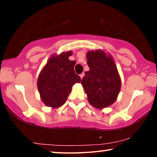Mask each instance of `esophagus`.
<instances>
[{
    "mask_svg": "<svg viewBox=\"0 0 157 157\" xmlns=\"http://www.w3.org/2000/svg\"><path fill=\"white\" fill-rule=\"evenodd\" d=\"M84 75H84V73H82V74H81V75H80V78H81V79H82V77H84Z\"/></svg>",
    "mask_w": 157,
    "mask_h": 157,
    "instance_id": "esophagus-1",
    "label": "esophagus"
}]
</instances>
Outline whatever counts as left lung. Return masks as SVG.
<instances>
[{
    "label": "left lung",
    "instance_id": "left-lung-1",
    "mask_svg": "<svg viewBox=\"0 0 157 157\" xmlns=\"http://www.w3.org/2000/svg\"><path fill=\"white\" fill-rule=\"evenodd\" d=\"M89 71L81 83L89 103L97 109L106 108L116 101L121 88V79L111 55L102 50L89 51L86 55Z\"/></svg>",
    "mask_w": 157,
    "mask_h": 157
}]
</instances>
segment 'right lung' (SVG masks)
I'll return each instance as SVG.
<instances>
[{
  "instance_id": "add662e5",
  "label": "right lung",
  "mask_w": 157,
  "mask_h": 157,
  "mask_svg": "<svg viewBox=\"0 0 157 157\" xmlns=\"http://www.w3.org/2000/svg\"><path fill=\"white\" fill-rule=\"evenodd\" d=\"M72 52L68 51L52 55L40 73L37 89L42 101L49 107H60L66 102L74 84L80 82L81 79L75 72L76 62L68 57Z\"/></svg>"
}]
</instances>
